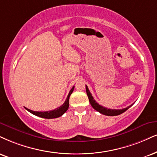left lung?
Returning a JSON list of instances; mask_svg holds the SVG:
<instances>
[{
  "label": "left lung",
  "mask_w": 157,
  "mask_h": 157,
  "mask_svg": "<svg viewBox=\"0 0 157 157\" xmlns=\"http://www.w3.org/2000/svg\"><path fill=\"white\" fill-rule=\"evenodd\" d=\"M86 94H87L89 100H90V102L91 104V105L92 106V108H94V110H96L97 111L100 112V113L104 114L105 116H117V115H120L124 112L127 111L129 108H130L132 105L128 106L127 108H123V109H110V108H107L103 107V106L99 105V104L93 98V97L92 96V94L90 93V90L87 87V86L86 85Z\"/></svg>",
  "instance_id": "obj_1"
}]
</instances>
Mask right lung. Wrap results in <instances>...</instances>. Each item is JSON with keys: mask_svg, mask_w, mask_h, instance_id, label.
Wrapping results in <instances>:
<instances>
[{"mask_svg": "<svg viewBox=\"0 0 157 157\" xmlns=\"http://www.w3.org/2000/svg\"><path fill=\"white\" fill-rule=\"evenodd\" d=\"M74 90V86H73V88L71 89V91L69 92L68 95H67L66 100L64 103L61 106H59V108H56L55 110H52V111H33L32 110L28 109V108H25V109L27 111H28L30 113L34 114V115L37 116V117L44 118V119H55V118H58L61 117L62 115H63L65 112L67 111V110L68 109L69 107V98L71 94H72L73 91Z\"/></svg>", "mask_w": 157, "mask_h": 157, "instance_id": "1", "label": "right lung"}]
</instances>
